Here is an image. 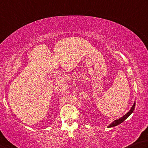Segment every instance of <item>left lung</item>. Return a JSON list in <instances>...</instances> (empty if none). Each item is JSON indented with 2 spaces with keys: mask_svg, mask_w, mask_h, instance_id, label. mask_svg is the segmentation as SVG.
Wrapping results in <instances>:
<instances>
[{
  "mask_svg": "<svg viewBox=\"0 0 148 148\" xmlns=\"http://www.w3.org/2000/svg\"><path fill=\"white\" fill-rule=\"evenodd\" d=\"M134 108H135V103H134V105L132 108H131V110L129 111V112L126 114L125 115H124L123 117H121L120 118H119L118 120H116L115 121H114L113 122L110 124V125H108V127H115V126H117L118 125H120V123H121L123 122V121H125L127 118L129 116H130L132 113H133V110L134 109Z\"/></svg>",
  "mask_w": 148,
  "mask_h": 148,
  "instance_id": "left-lung-1",
  "label": "left lung"
}]
</instances>
